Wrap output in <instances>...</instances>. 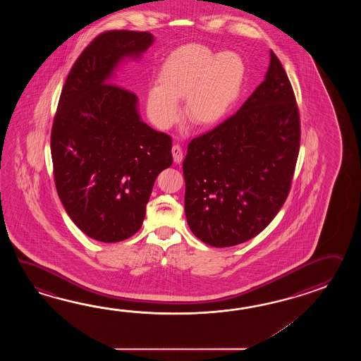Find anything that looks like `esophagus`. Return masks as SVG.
<instances>
[{
  "label": "esophagus",
  "mask_w": 361,
  "mask_h": 361,
  "mask_svg": "<svg viewBox=\"0 0 361 361\" xmlns=\"http://www.w3.org/2000/svg\"><path fill=\"white\" fill-rule=\"evenodd\" d=\"M171 154H173V157H174V162H182L183 160V149H182V147L179 146V145H174V146L171 147Z\"/></svg>",
  "instance_id": "1"
}]
</instances>
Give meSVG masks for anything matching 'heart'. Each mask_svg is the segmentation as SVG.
Here are the masks:
<instances>
[{"instance_id": "b5f03b06", "label": "heart", "mask_w": 361, "mask_h": 361, "mask_svg": "<svg viewBox=\"0 0 361 361\" xmlns=\"http://www.w3.org/2000/svg\"><path fill=\"white\" fill-rule=\"evenodd\" d=\"M245 78L240 55H215L202 45L179 47L164 61L159 85L147 97V112L160 129H169L180 118L178 100L185 98V114L193 123L212 125L221 120L236 100Z\"/></svg>"}]
</instances>
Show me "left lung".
<instances>
[{
	"instance_id": "obj_1",
	"label": "left lung",
	"mask_w": 361,
	"mask_h": 361,
	"mask_svg": "<svg viewBox=\"0 0 361 361\" xmlns=\"http://www.w3.org/2000/svg\"><path fill=\"white\" fill-rule=\"evenodd\" d=\"M269 55L264 81L238 112L187 148L184 210L193 235L207 245L228 247L257 236L290 191L300 111L281 61Z\"/></svg>"
}]
</instances>
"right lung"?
<instances>
[{
    "mask_svg": "<svg viewBox=\"0 0 361 361\" xmlns=\"http://www.w3.org/2000/svg\"><path fill=\"white\" fill-rule=\"evenodd\" d=\"M152 44L149 32L100 33L75 61L55 114L58 196L77 227L103 243L138 232L156 178L173 164L169 135L140 120L134 92L111 82L123 58Z\"/></svg>",
    "mask_w": 361,
    "mask_h": 361,
    "instance_id": "add662e5",
    "label": "right lung"
}]
</instances>
